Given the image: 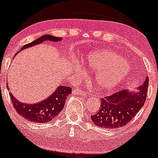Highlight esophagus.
Here are the masks:
<instances>
[{
    "mask_svg": "<svg viewBox=\"0 0 158 158\" xmlns=\"http://www.w3.org/2000/svg\"><path fill=\"white\" fill-rule=\"evenodd\" d=\"M73 94H77V95L81 96V97H87V93L84 90H81L79 89H74L73 90Z\"/></svg>",
    "mask_w": 158,
    "mask_h": 158,
    "instance_id": "1",
    "label": "esophagus"
}]
</instances>
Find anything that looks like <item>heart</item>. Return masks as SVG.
Wrapping results in <instances>:
<instances>
[{"label":"heart","instance_id":"heart-1","mask_svg":"<svg viewBox=\"0 0 158 158\" xmlns=\"http://www.w3.org/2000/svg\"><path fill=\"white\" fill-rule=\"evenodd\" d=\"M85 63L94 70V79L100 89L115 88L129 73L130 67L126 59L110 50L90 52L85 57Z\"/></svg>","mask_w":158,"mask_h":158}]
</instances>
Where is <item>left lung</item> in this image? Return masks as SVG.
I'll list each match as a JSON object with an SVG mask.
<instances>
[{
	"label": "left lung",
	"mask_w": 158,
	"mask_h": 158,
	"mask_svg": "<svg viewBox=\"0 0 158 158\" xmlns=\"http://www.w3.org/2000/svg\"><path fill=\"white\" fill-rule=\"evenodd\" d=\"M148 78L137 90H122L112 95L101 98L98 112L90 116L96 126L104 128H117L126 126L144 106L148 93Z\"/></svg>",
	"instance_id": "obj_1"
}]
</instances>
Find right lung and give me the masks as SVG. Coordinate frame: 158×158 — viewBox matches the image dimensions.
Masks as SVG:
<instances>
[{"instance_id": "obj_1", "label": "right lung", "mask_w": 158, "mask_h": 158, "mask_svg": "<svg viewBox=\"0 0 158 158\" xmlns=\"http://www.w3.org/2000/svg\"><path fill=\"white\" fill-rule=\"evenodd\" d=\"M61 40L62 39L60 37H55L51 35H44L35 41L24 45L20 51L41 44L44 41L58 42ZM7 88H8V86H7ZM71 93L72 88L70 87L60 85L46 99H44L38 103H34V104H30V103L27 104V103L19 102L12 95V93H10V96L12 102V105H13L16 111L20 115L24 117V119H28L30 122L46 123L52 120L58 114L60 113L61 110L64 108L67 97Z\"/></svg>"}]
</instances>
